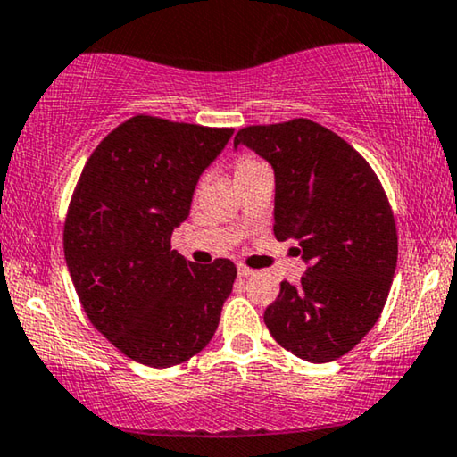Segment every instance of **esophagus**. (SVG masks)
I'll return each instance as SVG.
<instances>
[{"label": "esophagus", "instance_id": "34e87169", "mask_svg": "<svg viewBox=\"0 0 457 457\" xmlns=\"http://www.w3.org/2000/svg\"><path fill=\"white\" fill-rule=\"evenodd\" d=\"M237 275H240V278H250V275H254V271L246 265H237Z\"/></svg>", "mask_w": 457, "mask_h": 457}]
</instances>
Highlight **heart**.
Wrapping results in <instances>:
<instances>
[{
	"mask_svg": "<svg viewBox=\"0 0 457 457\" xmlns=\"http://www.w3.org/2000/svg\"><path fill=\"white\" fill-rule=\"evenodd\" d=\"M259 165H262L259 159H254V157H240L236 162V176H242V173H248V171H253V170H256V167Z\"/></svg>",
	"mask_w": 457,
	"mask_h": 457,
	"instance_id": "1",
	"label": "heart"
}]
</instances>
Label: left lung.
<instances>
[{
	"label": "left lung",
	"instance_id": "8db88e82",
	"mask_svg": "<svg viewBox=\"0 0 457 457\" xmlns=\"http://www.w3.org/2000/svg\"><path fill=\"white\" fill-rule=\"evenodd\" d=\"M275 173V237L306 262L281 281L265 311L275 342L308 362L348 354L372 329L397 265V231L385 190L356 149L317 121L242 128L234 138Z\"/></svg>",
	"mask_w": 457,
	"mask_h": 457
}]
</instances>
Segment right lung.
Segmentation results:
<instances>
[{
    "label": "right lung",
    "mask_w": 457,
    "mask_h": 457,
    "mask_svg": "<svg viewBox=\"0 0 457 457\" xmlns=\"http://www.w3.org/2000/svg\"><path fill=\"white\" fill-rule=\"evenodd\" d=\"M231 128L134 115L101 140L70 201L63 254L95 329L134 362L167 369L215 336L236 265L171 250L198 178Z\"/></svg>",
    "instance_id": "right-lung-1"
}]
</instances>
